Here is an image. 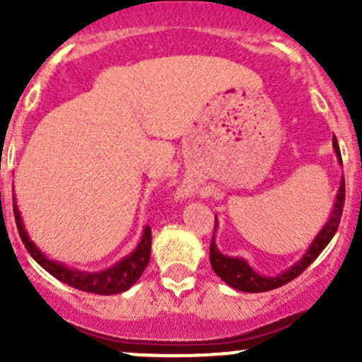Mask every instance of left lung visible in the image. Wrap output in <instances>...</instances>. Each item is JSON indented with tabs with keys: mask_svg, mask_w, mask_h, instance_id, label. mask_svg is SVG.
<instances>
[{
	"mask_svg": "<svg viewBox=\"0 0 362 362\" xmlns=\"http://www.w3.org/2000/svg\"><path fill=\"white\" fill-rule=\"evenodd\" d=\"M333 147L334 152H337V158L339 163H341V154H339L338 140L333 136ZM343 204H345V178H341V184H339L337 202H334V208L331 211V217L327 221V224L320 229V233L317 235V238L313 240L310 249L306 250V254L296 262L294 266H291L287 272L280 273V275L275 276H264L255 273L254 269L250 268L249 262L242 257H229V255H224L218 252L217 247H215L214 238H211L210 243V264L214 268V272L224 280L228 286H231L233 289L243 291V293H266V291H273L276 287H282L286 284H289L291 280H294L296 276L301 275L313 261L320 255V252L327 247V243L333 240L334 233H337L339 221H341L343 214ZM215 229H217V217H215Z\"/></svg>",
	"mask_w": 362,
	"mask_h": 362,
	"instance_id": "8db88e82",
	"label": "left lung"
}]
</instances>
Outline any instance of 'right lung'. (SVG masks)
<instances>
[{
  "label": "right lung",
  "mask_w": 362,
  "mask_h": 362,
  "mask_svg": "<svg viewBox=\"0 0 362 362\" xmlns=\"http://www.w3.org/2000/svg\"><path fill=\"white\" fill-rule=\"evenodd\" d=\"M13 198H16V196H13ZM13 215H16V224L17 229H19L21 240H23L25 250L31 254V257L35 259L45 272H49L50 275L56 276L57 280H61V282L68 284L69 287H75V289L78 291H86V293L101 296L124 293V291L129 289V287L140 279L144 269L147 268L148 261H151L152 233L151 228L145 226L144 235H141V240L140 243H138L136 249L131 252L129 255H126L124 259H120V261L117 262V264H113L112 268L100 273H86L78 272V269H71L68 268V266H64L63 262L47 259L45 254L31 242L28 231L24 229L21 211L19 208H17L16 202H13Z\"/></svg>",
  "instance_id": "right-lung-1"
}]
</instances>
